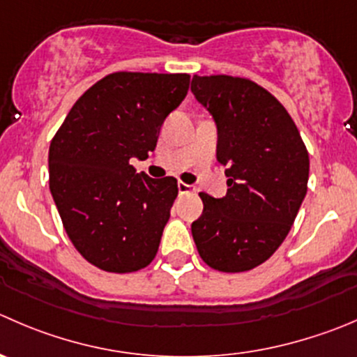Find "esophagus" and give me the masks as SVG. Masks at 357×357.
I'll return each mask as SVG.
<instances>
[{"label":"esophagus","instance_id":"obj_1","mask_svg":"<svg viewBox=\"0 0 357 357\" xmlns=\"http://www.w3.org/2000/svg\"><path fill=\"white\" fill-rule=\"evenodd\" d=\"M193 186L192 185H186V183H183V181H179L178 183V192L179 193H188V192H193Z\"/></svg>","mask_w":357,"mask_h":357}]
</instances>
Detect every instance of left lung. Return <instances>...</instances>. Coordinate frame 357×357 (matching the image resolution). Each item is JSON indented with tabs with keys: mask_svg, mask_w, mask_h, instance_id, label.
Returning <instances> with one entry per match:
<instances>
[{
	"mask_svg": "<svg viewBox=\"0 0 357 357\" xmlns=\"http://www.w3.org/2000/svg\"><path fill=\"white\" fill-rule=\"evenodd\" d=\"M192 92L216 122V157L228 178L221 199L200 193L193 241L214 271H251L291 230L307 193L309 153L284 106L258 83L195 75Z\"/></svg>",
	"mask_w": 357,
	"mask_h": 357,
	"instance_id": "obj_1",
	"label": "left lung"
}]
</instances>
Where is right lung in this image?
<instances>
[{"label": "right lung", "mask_w": 357, "mask_h": 357, "mask_svg": "<svg viewBox=\"0 0 357 357\" xmlns=\"http://www.w3.org/2000/svg\"><path fill=\"white\" fill-rule=\"evenodd\" d=\"M188 86L186 73H112L75 102L52 139L48 183L64 230L101 271L137 272L157 255L178 181L139 174L130 160L155 150Z\"/></svg>", "instance_id": "1"}]
</instances>
